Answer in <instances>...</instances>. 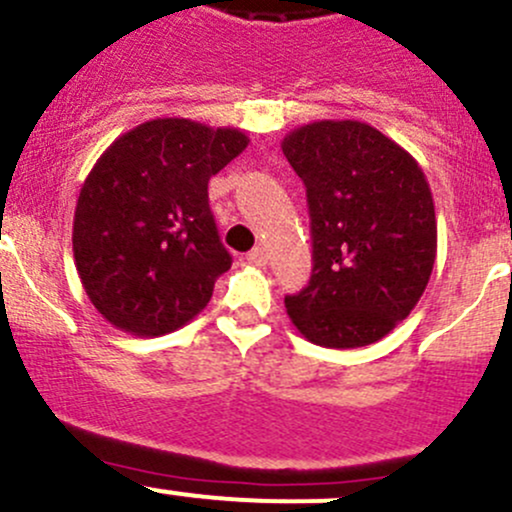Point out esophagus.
I'll return each mask as SVG.
<instances>
[{
    "mask_svg": "<svg viewBox=\"0 0 512 512\" xmlns=\"http://www.w3.org/2000/svg\"><path fill=\"white\" fill-rule=\"evenodd\" d=\"M246 261H249L251 266H266L268 254L261 249V246H256V249H251L249 254H246Z\"/></svg>",
    "mask_w": 512,
    "mask_h": 512,
    "instance_id": "obj_1",
    "label": "esophagus"
}]
</instances>
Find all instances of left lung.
Wrapping results in <instances>:
<instances>
[{
  "mask_svg": "<svg viewBox=\"0 0 512 512\" xmlns=\"http://www.w3.org/2000/svg\"><path fill=\"white\" fill-rule=\"evenodd\" d=\"M283 154L307 188L312 278L285 297L292 324L324 348L377 343L411 314L438 251L433 193L404 147L360 120L292 130Z\"/></svg>",
  "mask_w": 512,
  "mask_h": 512,
  "instance_id": "left-lung-1",
  "label": "left lung"
}]
</instances>
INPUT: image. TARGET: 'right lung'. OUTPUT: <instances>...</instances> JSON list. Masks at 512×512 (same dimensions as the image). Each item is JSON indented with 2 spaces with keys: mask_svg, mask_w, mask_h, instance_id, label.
<instances>
[{
  "mask_svg": "<svg viewBox=\"0 0 512 512\" xmlns=\"http://www.w3.org/2000/svg\"><path fill=\"white\" fill-rule=\"evenodd\" d=\"M249 137L188 118L120 135L86 176L74 210V266L91 304L120 331L162 336L208 307L232 266L208 181Z\"/></svg>",
  "mask_w": 512,
  "mask_h": 512,
  "instance_id": "obj_1",
  "label": "right lung"
}]
</instances>
